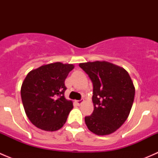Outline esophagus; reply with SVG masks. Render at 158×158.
<instances>
[{"instance_id": "obj_1", "label": "esophagus", "mask_w": 158, "mask_h": 158, "mask_svg": "<svg viewBox=\"0 0 158 158\" xmlns=\"http://www.w3.org/2000/svg\"><path fill=\"white\" fill-rule=\"evenodd\" d=\"M83 102H84V99H83V98H82V99H80V100H77V101H76V102L77 103V104L79 105H79L82 104V103Z\"/></svg>"}]
</instances>
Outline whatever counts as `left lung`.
Instances as JSON below:
<instances>
[{"label":"left lung","instance_id":"left-lung-1","mask_svg":"<svg viewBox=\"0 0 158 158\" xmlns=\"http://www.w3.org/2000/svg\"><path fill=\"white\" fill-rule=\"evenodd\" d=\"M93 85L94 111L85 116L89 130L97 135L113 133L128 118L135 89L125 69L108 62L80 63Z\"/></svg>","mask_w":158,"mask_h":158}]
</instances>
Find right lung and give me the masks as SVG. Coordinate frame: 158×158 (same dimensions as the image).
I'll use <instances>...</instances> for the list:
<instances>
[{
	"label": "right lung",
	"instance_id": "right-lung-1",
	"mask_svg": "<svg viewBox=\"0 0 158 158\" xmlns=\"http://www.w3.org/2000/svg\"><path fill=\"white\" fill-rule=\"evenodd\" d=\"M73 64L54 63L32 70L21 86V99L32 124L44 131L59 130L66 122L73 108L64 96L65 79Z\"/></svg>",
	"mask_w": 158,
	"mask_h": 158
}]
</instances>
